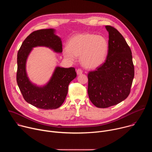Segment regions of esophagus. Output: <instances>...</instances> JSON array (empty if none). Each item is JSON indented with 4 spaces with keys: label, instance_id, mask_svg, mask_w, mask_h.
<instances>
[{
    "label": "esophagus",
    "instance_id": "esophagus-1",
    "mask_svg": "<svg viewBox=\"0 0 152 152\" xmlns=\"http://www.w3.org/2000/svg\"><path fill=\"white\" fill-rule=\"evenodd\" d=\"M82 72H83V71L81 70V69H78L77 70V71H76V73H77V74L79 75H81L82 73Z\"/></svg>",
    "mask_w": 152,
    "mask_h": 152
}]
</instances>
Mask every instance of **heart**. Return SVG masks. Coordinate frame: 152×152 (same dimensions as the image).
<instances>
[{
    "mask_svg": "<svg viewBox=\"0 0 152 152\" xmlns=\"http://www.w3.org/2000/svg\"><path fill=\"white\" fill-rule=\"evenodd\" d=\"M109 43L102 36L83 33L72 36L68 41V47L63 49V55L70 61L80 56L82 66L88 69H96L106 60Z\"/></svg>",
    "mask_w": 152,
    "mask_h": 152,
    "instance_id": "heart-1",
    "label": "heart"
}]
</instances>
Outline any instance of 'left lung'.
<instances>
[{
  "instance_id": "left-lung-1",
  "label": "left lung",
  "mask_w": 152,
  "mask_h": 152,
  "mask_svg": "<svg viewBox=\"0 0 152 152\" xmlns=\"http://www.w3.org/2000/svg\"><path fill=\"white\" fill-rule=\"evenodd\" d=\"M109 33V50L105 62L88 73V94L97 107L115 105L129 96L134 77L132 52L123 35L114 27Z\"/></svg>"
}]
</instances>
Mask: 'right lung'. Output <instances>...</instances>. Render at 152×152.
I'll return each instance as SVG.
<instances>
[{
	"instance_id": "add662e5",
	"label": "right lung",
	"mask_w": 152,
	"mask_h": 152,
	"mask_svg": "<svg viewBox=\"0 0 152 152\" xmlns=\"http://www.w3.org/2000/svg\"><path fill=\"white\" fill-rule=\"evenodd\" d=\"M46 47L56 53H62V45L55 29H41L31 33L23 42L17 53V82L25 100L42 110H55L64 103L69 85L76 77L75 69L56 67L48 82L42 86L32 83L26 72L28 58L36 47Z\"/></svg>"
}]
</instances>
